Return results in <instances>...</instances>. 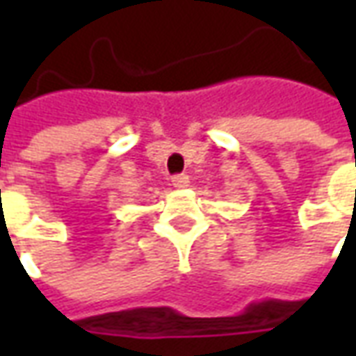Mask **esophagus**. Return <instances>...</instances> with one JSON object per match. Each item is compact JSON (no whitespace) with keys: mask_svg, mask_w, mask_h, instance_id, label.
<instances>
[{"mask_svg":"<svg viewBox=\"0 0 356 356\" xmlns=\"http://www.w3.org/2000/svg\"><path fill=\"white\" fill-rule=\"evenodd\" d=\"M188 177L186 175H175V177L171 179V185L175 186V188H185V186H188Z\"/></svg>","mask_w":356,"mask_h":356,"instance_id":"1","label":"esophagus"}]
</instances>
